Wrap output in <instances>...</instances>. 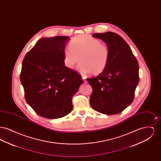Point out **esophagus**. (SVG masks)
Returning <instances> with one entry per match:
<instances>
[{
	"label": "esophagus",
	"instance_id": "1",
	"mask_svg": "<svg viewBox=\"0 0 161 161\" xmlns=\"http://www.w3.org/2000/svg\"><path fill=\"white\" fill-rule=\"evenodd\" d=\"M82 78H83V80L84 83H86V82H87V81H86V78H85V77H84V76H82Z\"/></svg>",
	"mask_w": 161,
	"mask_h": 161
}]
</instances>
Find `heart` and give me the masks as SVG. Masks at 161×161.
Masks as SVG:
<instances>
[{"label": "heart", "mask_w": 161, "mask_h": 161, "mask_svg": "<svg viewBox=\"0 0 161 161\" xmlns=\"http://www.w3.org/2000/svg\"><path fill=\"white\" fill-rule=\"evenodd\" d=\"M69 45L70 48L65 49L63 53V61L67 68L73 69L81 59L78 70L83 74L92 72L98 75L106 68L109 50L99 40L86 34L80 35L73 38Z\"/></svg>", "instance_id": "1"}]
</instances>
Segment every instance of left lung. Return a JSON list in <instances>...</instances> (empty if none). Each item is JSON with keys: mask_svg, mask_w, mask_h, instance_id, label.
Listing matches in <instances>:
<instances>
[{"mask_svg": "<svg viewBox=\"0 0 161 161\" xmlns=\"http://www.w3.org/2000/svg\"><path fill=\"white\" fill-rule=\"evenodd\" d=\"M107 43L109 61L105 70L87 78L93 87L90 104L97 112L106 115L119 114L133 102L139 81V64L130 46L112 32L92 35Z\"/></svg>", "mask_w": 161, "mask_h": 161, "instance_id": "1", "label": "left lung"}]
</instances>
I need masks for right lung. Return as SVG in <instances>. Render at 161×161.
<instances>
[{
  "label": "right lung",
  "instance_id": "right-lung-1",
  "mask_svg": "<svg viewBox=\"0 0 161 161\" xmlns=\"http://www.w3.org/2000/svg\"><path fill=\"white\" fill-rule=\"evenodd\" d=\"M69 38L40 39L22 62L20 79L25 100L36 114L48 119L69 114L72 97L83 83L79 74L64 66L63 53Z\"/></svg>",
  "mask_w": 161,
  "mask_h": 161
}]
</instances>
